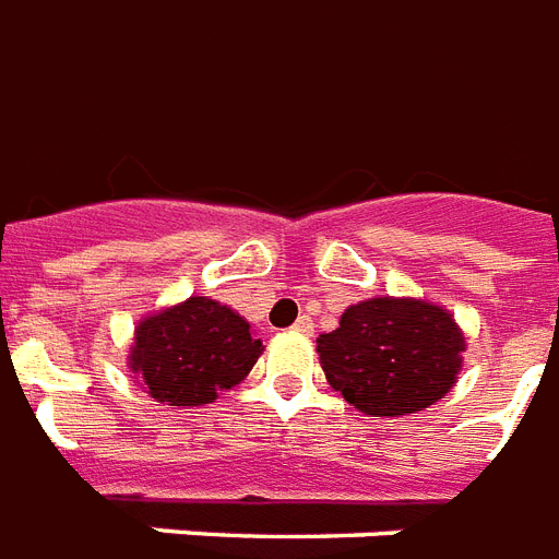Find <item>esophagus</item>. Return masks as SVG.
Segmentation results:
<instances>
[{"label":"esophagus","mask_w":559,"mask_h":559,"mask_svg":"<svg viewBox=\"0 0 559 559\" xmlns=\"http://www.w3.org/2000/svg\"><path fill=\"white\" fill-rule=\"evenodd\" d=\"M293 331H296V333H313V319H310V316H301V319L293 324Z\"/></svg>","instance_id":"obj_1"}]
</instances>
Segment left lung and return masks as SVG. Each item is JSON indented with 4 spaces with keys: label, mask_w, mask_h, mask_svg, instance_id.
<instances>
[{
    "label": "left lung",
    "mask_w": 559,
    "mask_h": 559,
    "mask_svg": "<svg viewBox=\"0 0 559 559\" xmlns=\"http://www.w3.org/2000/svg\"><path fill=\"white\" fill-rule=\"evenodd\" d=\"M316 350L328 382L350 406L397 417L452 389L464 336L441 307L385 296L348 307L340 328L316 340Z\"/></svg>",
    "instance_id": "obj_1"
}]
</instances>
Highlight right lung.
Returning <instances> with one entry per match:
<instances>
[{
  "label": "right lung",
  "instance_id": "obj_1",
  "mask_svg": "<svg viewBox=\"0 0 559 559\" xmlns=\"http://www.w3.org/2000/svg\"><path fill=\"white\" fill-rule=\"evenodd\" d=\"M263 350L246 319L219 301L193 296L135 328L130 368L147 394L168 406H202L252 371Z\"/></svg>",
  "mask_w": 559,
  "mask_h": 559
}]
</instances>
